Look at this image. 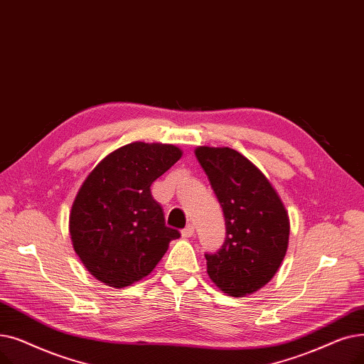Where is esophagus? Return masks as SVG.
Here are the masks:
<instances>
[{
  "instance_id": "1",
  "label": "esophagus",
  "mask_w": 364,
  "mask_h": 364,
  "mask_svg": "<svg viewBox=\"0 0 364 364\" xmlns=\"http://www.w3.org/2000/svg\"><path fill=\"white\" fill-rule=\"evenodd\" d=\"M194 227L193 225H188V227H185L183 230H182V235L183 237H186V238H191V237H194Z\"/></svg>"
}]
</instances>
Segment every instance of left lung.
<instances>
[{
    "instance_id": "8db88e82",
    "label": "left lung",
    "mask_w": 364,
    "mask_h": 364,
    "mask_svg": "<svg viewBox=\"0 0 364 364\" xmlns=\"http://www.w3.org/2000/svg\"><path fill=\"white\" fill-rule=\"evenodd\" d=\"M196 157L222 205L227 228L222 247L204 255L207 274L223 293L245 298L279 271L289 245V215L264 173L245 155L227 146H198Z\"/></svg>"
}]
</instances>
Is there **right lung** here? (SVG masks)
<instances>
[{
    "label": "right lung",
    "mask_w": 364,
    "mask_h": 364,
    "mask_svg": "<svg viewBox=\"0 0 364 364\" xmlns=\"http://www.w3.org/2000/svg\"><path fill=\"white\" fill-rule=\"evenodd\" d=\"M182 157L175 145L133 142L107 155L82 182L69 215L75 253L96 279L126 287L151 274L178 230L151 196L155 179Z\"/></svg>",
    "instance_id": "obj_1"
}]
</instances>
